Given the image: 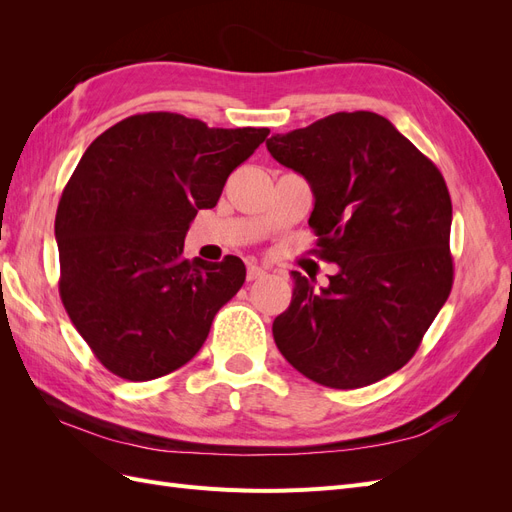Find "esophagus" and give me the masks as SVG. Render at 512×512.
I'll return each mask as SVG.
<instances>
[{
  "label": "esophagus",
  "mask_w": 512,
  "mask_h": 512,
  "mask_svg": "<svg viewBox=\"0 0 512 512\" xmlns=\"http://www.w3.org/2000/svg\"><path fill=\"white\" fill-rule=\"evenodd\" d=\"M265 275H267V271L262 269V267H258V265H250V267H247V280H250V282L260 280V277H265Z\"/></svg>",
  "instance_id": "34e87169"
}]
</instances>
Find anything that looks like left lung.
<instances>
[{
	"label": "left lung",
	"mask_w": 512,
	"mask_h": 512,
	"mask_svg": "<svg viewBox=\"0 0 512 512\" xmlns=\"http://www.w3.org/2000/svg\"><path fill=\"white\" fill-rule=\"evenodd\" d=\"M271 156L305 177L309 226L329 286L292 271V301L273 339L303 376L361 389L404 367L453 288V205L444 177L376 113H335L273 134Z\"/></svg>",
	"instance_id": "8db88e82"
}]
</instances>
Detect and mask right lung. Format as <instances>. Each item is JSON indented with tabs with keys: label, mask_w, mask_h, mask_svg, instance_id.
Returning a JSON list of instances; mask_svg holds the SVG:
<instances>
[{
	"label": "right lung",
	"mask_w": 512,
	"mask_h": 512,
	"mask_svg": "<svg viewBox=\"0 0 512 512\" xmlns=\"http://www.w3.org/2000/svg\"><path fill=\"white\" fill-rule=\"evenodd\" d=\"M267 136V128L145 113L115 123L83 153L55 215L59 294L115 376L145 382L194 359L218 309L243 286L241 258L188 260L183 239Z\"/></svg>",
	"instance_id": "add662e5"
}]
</instances>
